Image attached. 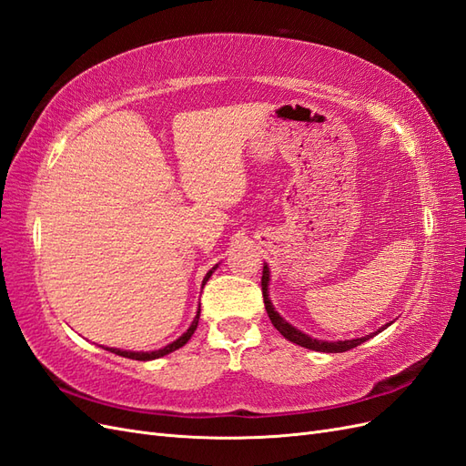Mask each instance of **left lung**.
<instances>
[{"instance_id": "8db88e82", "label": "left lung", "mask_w": 466, "mask_h": 466, "mask_svg": "<svg viewBox=\"0 0 466 466\" xmlns=\"http://www.w3.org/2000/svg\"><path fill=\"white\" fill-rule=\"evenodd\" d=\"M268 286H270V268H268V264H264V270H262V298H264L266 313H268V317H270L272 324H274L276 330H278L281 336L288 338L289 342L298 344V346H301V348H307V350L324 351V354H340V351H348V350H351V348H356V346L363 344L365 340H370V338H373V336L379 334V332H383L387 327H390V324H392V320H390V322L383 324V327H380V329H377L375 332L365 334V336H361V338H351V340H336V342L317 340V338H311L309 334L301 332L299 329H295L293 324H289L284 317H281V315L276 311L272 301H270V298H268Z\"/></svg>"}]
</instances>
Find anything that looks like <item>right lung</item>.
<instances>
[{
    "label": "right lung",
    "mask_w": 466,
    "mask_h": 466,
    "mask_svg": "<svg viewBox=\"0 0 466 466\" xmlns=\"http://www.w3.org/2000/svg\"><path fill=\"white\" fill-rule=\"evenodd\" d=\"M216 268H218V264H216L214 268H211V270L206 274L202 288L206 286V281L211 278V274H214ZM198 320H200V309H198V313H196V317H194L192 324H190V327H188V330H187L185 334H182V336H178L175 342L167 344L165 348H159V350H153V351H130V350H118V348H106V350H108V351H112V354H116V356H122V358H130V360H137V361H149V360H157V358H163V356H167V354H171V351H175V350H178V348L185 346V344L190 340V336L194 334L196 327H198Z\"/></svg>",
    "instance_id": "add662e5"
}]
</instances>
